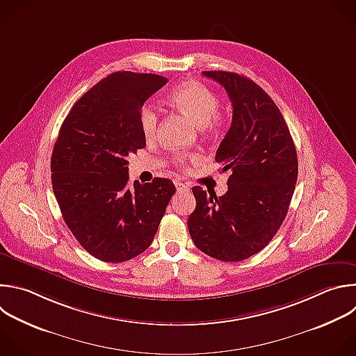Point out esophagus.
I'll return each instance as SVG.
<instances>
[{
    "label": "esophagus",
    "mask_w": 356,
    "mask_h": 356,
    "mask_svg": "<svg viewBox=\"0 0 356 356\" xmlns=\"http://www.w3.org/2000/svg\"><path fill=\"white\" fill-rule=\"evenodd\" d=\"M175 184H176V188H177L179 193H180V191H188V186H187V184H184V183H181V181H176Z\"/></svg>",
    "instance_id": "34e87169"
}]
</instances>
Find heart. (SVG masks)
Returning <instances> with one entry per match:
<instances>
[{
    "label": "heart",
    "mask_w": 356,
    "mask_h": 356,
    "mask_svg": "<svg viewBox=\"0 0 356 356\" xmlns=\"http://www.w3.org/2000/svg\"><path fill=\"white\" fill-rule=\"evenodd\" d=\"M169 102L173 107L181 111L188 120L201 129L204 133H215L222 123L218 113L219 97L218 95L197 81H186L177 85L169 95ZM159 123V114L154 104L145 103L140 111V127L147 138H152L156 134ZM190 159L195 156L177 155L175 162L180 166H186Z\"/></svg>",
    "instance_id": "obj_1"
}]
</instances>
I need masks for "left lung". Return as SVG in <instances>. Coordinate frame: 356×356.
<instances>
[{
    "label": "left lung",
    "mask_w": 356,
    "mask_h": 356,
    "mask_svg": "<svg viewBox=\"0 0 356 356\" xmlns=\"http://www.w3.org/2000/svg\"><path fill=\"white\" fill-rule=\"evenodd\" d=\"M202 75L219 82L232 102V124L215 155L230 176L220 197L193 187L197 205L188 232L209 257L243 261L270 243L286 216L298 180L296 148L280 108L256 82L227 71Z\"/></svg>",
    "instance_id": "8db88e82"
}]
</instances>
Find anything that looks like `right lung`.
Returning a JSON list of instances; mask_svg holds the SVG:
<instances>
[{
  "label": "right lung",
  "instance_id": "add662e5",
  "mask_svg": "<svg viewBox=\"0 0 356 356\" xmlns=\"http://www.w3.org/2000/svg\"><path fill=\"white\" fill-rule=\"evenodd\" d=\"M168 79L118 71L92 86L61 124L51 184L79 245L104 263H123L152 243L176 193L172 180L129 181L130 154L145 148L140 111Z\"/></svg>",
  "mask_w": 356,
  "mask_h": 356
}]
</instances>
